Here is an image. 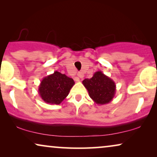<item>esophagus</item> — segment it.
I'll return each instance as SVG.
<instances>
[{
	"label": "esophagus",
	"instance_id": "34e87169",
	"mask_svg": "<svg viewBox=\"0 0 157 157\" xmlns=\"http://www.w3.org/2000/svg\"><path fill=\"white\" fill-rule=\"evenodd\" d=\"M77 76H78V78H83V76H84V75H83L82 72H78V74H77Z\"/></svg>",
	"mask_w": 157,
	"mask_h": 157
}]
</instances>
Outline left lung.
<instances>
[{
    "mask_svg": "<svg viewBox=\"0 0 157 157\" xmlns=\"http://www.w3.org/2000/svg\"><path fill=\"white\" fill-rule=\"evenodd\" d=\"M82 83L89 92L90 97L97 104H109L114 97L115 82L101 71L94 73L91 78L84 79Z\"/></svg>",
    "mask_w": 157,
    "mask_h": 157,
    "instance_id": "1",
    "label": "left lung"
}]
</instances>
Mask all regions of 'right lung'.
Segmentation results:
<instances>
[{"label":"right lung","instance_id":"1","mask_svg":"<svg viewBox=\"0 0 157 157\" xmlns=\"http://www.w3.org/2000/svg\"><path fill=\"white\" fill-rule=\"evenodd\" d=\"M74 81L59 71L44 77L38 87V94L46 103L60 104L68 95Z\"/></svg>","mask_w":157,"mask_h":157}]
</instances>
